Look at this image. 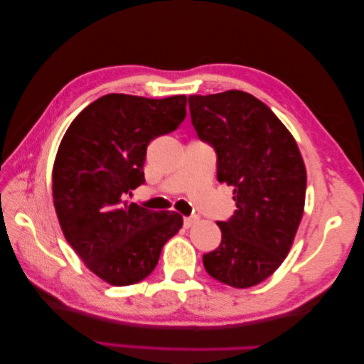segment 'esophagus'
<instances>
[{
	"instance_id": "1",
	"label": "esophagus",
	"mask_w": 364,
	"mask_h": 364,
	"mask_svg": "<svg viewBox=\"0 0 364 364\" xmlns=\"http://www.w3.org/2000/svg\"><path fill=\"white\" fill-rule=\"evenodd\" d=\"M196 221H198V218L196 216H187L183 218V225H186V228H192Z\"/></svg>"
}]
</instances>
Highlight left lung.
I'll return each instance as SVG.
<instances>
[{
    "label": "left lung",
    "instance_id": "obj_1",
    "mask_svg": "<svg viewBox=\"0 0 364 364\" xmlns=\"http://www.w3.org/2000/svg\"><path fill=\"white\" fill-rule=\"evenodd\" d=\"M196 135L216 153L218 181L234 187L237 210L224 223L206 272L235 289L263 282L282 264L299 229L306 169L296 141L253 95L229 90L188 97Z\"/></svg>",
    "mask_w": 364,
    "mask_h": 364
}]
</instances>
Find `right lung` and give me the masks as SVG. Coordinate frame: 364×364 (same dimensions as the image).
<instances>
[{
    "mask_svg": "<svg viewBox=\"0 0 364 364\" xmlns=\"http://www.w3.org/2000/svg\"><path fill=\"white\" fill-rule=\"evenodd\" d=\"M186 106V95H105L63 136L53 169L59 224L88 269L111 285L150 276L164 243L182 228L178 213L150 211L129 198L145 183L148 143L181 126Z\"/></svg>",
    "mask_w": 364,
    "mask_h": 364,
    "instance_id": "1",
    "label": "right lung"
}]
</instances>
